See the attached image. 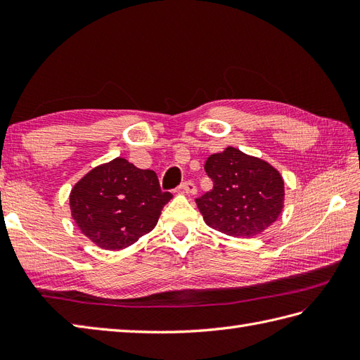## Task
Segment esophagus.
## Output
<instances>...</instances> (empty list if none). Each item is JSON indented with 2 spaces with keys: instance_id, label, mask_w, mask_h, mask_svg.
Masks as SVG:
<instances>
[{
  "instance_id": "esophagus-1",
  "label": "esophagus",
  "mask_w": 360,
  "mask_h": 360,
  "mask_svg": "<svg viewBox=\"0 0 360 360\" xmlns=\"http://www.w3.org/2000/svg\"><path fill=\"white\" fill-rule=\"evenodd\" d=\"M181 188H182V192H186L188 195H195L196 193V186H195L193 181H184L181 184Z\"/></svg>"
}]
</instances>
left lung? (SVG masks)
I'll list each match as a JSON object with an SVG mask.
<instances>
[{"label":"left lung","mask_w":360,"mask_h":360,"mask_svg":"<svg viewBox=\"0 0 360 360\" xmlns=\"http://www.w3.org/2000/svg\"><path fill=\"white\" fill-rule=\"evenodd\" d=\"M204 170L213 188L195 201L210 227L246 238L263 232L278 218L285 182L272 165L227 147L209 156Z\"/></svg>","instance_id":"left-lung-1"}]
</instances>
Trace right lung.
Returning <instances> with one entry per match:
<instances>
[{"instance_id": "add662e5", "label": "right lung", "mask_w": 360, "mask_h": 360, "mask_svg": "<svg viewBox=\"0 0 360 360\" xmlns=\"http://www.w3.org/2000/svg\"><path fill=\"white\" fill-rule=\"evenodd\" d=\"M172 198L160 190L155 172L116 158L83 176L72 188L70 204L72 218L91 241L119 250L151 232Z\"/></svg>"}]
</instances>
